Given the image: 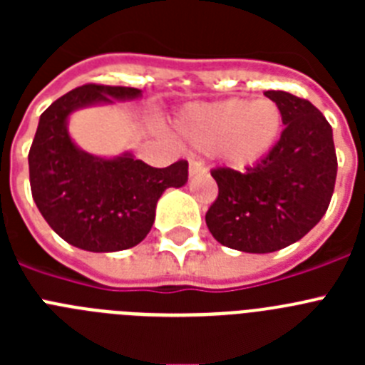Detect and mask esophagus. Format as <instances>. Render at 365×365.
<instances>
[{"label":"esophagus","mask_w":365,"mask_h":365,"mask_svg":"<svg viewBox=\"0 0 365 365\" xmlns=\"http://www.w3.org/2000/svg\"><path fill=\"white\" fill-rule=\"evenodd\" d=\"M190 177H195V175H201V173H206V168L201 160L197 159H190Z\"/></svg>","instance_id":"obj_1"}]
</instances>
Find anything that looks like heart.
<instances>
[{"mask_svg":"<svg viewBox=\"0 0 365 365\" xmlns=\"http://www.w3.org/2000/svg\"><path fill=\"white\" fill-rule=\"evenodd\" d=\"M283 113L270 98H228L190 106L177 118V130L199 150L221 155L234 168L259 163L278 143Z\"/></svg>","mask_w":365,"mask_h":365,"instance_id":"b5f03b06","label":"heart"}]
</instances>
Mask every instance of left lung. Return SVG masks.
<instances>
[{
  "instance_id": "obj_1",
  "label": "left lung",
  "mask_w": 365,
  "mask_h": 365,
  "mask_svg": "<svg viewBox=\"0 0 365 365\" xmlns=\"http://www.w3.org/2000/svg\"><path fill=\"white\" fill-rule=\"evenodd\" d=\"M265 96L282 109V137L247 172L212 170L219 193L206 212L219 243L250 254L282 250L312 230L327 212L338 170L327 118L291 93Z\"/></svg>"
}]
</instances>
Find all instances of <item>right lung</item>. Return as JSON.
Returning a JSON list of instances; mask_svg holds the SVG:
<instances>
[{
    "mask_svg": "<svg viewBox=\"0 0 365 365\" xmlns=\"http://www.w3.org/2000/svg\"><path fill=\"white\" fill-rule=\"evenodd\" d=\"M140 96V89L86 83L54 100L41 113L29 150L32 199L63 241L89 252H118L151 230L155 206L166 188L188 180V163L148 166L124 155L98 159L78 150L67 133L69 113L98 102Z\"/></svg>",
    "mask_w": 365,
    "mask_h": 365,
    "instance_id": "right-lung-1",
    "label": "right lung"
}]
</instances>
